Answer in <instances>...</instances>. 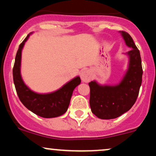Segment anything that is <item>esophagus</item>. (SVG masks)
<instances>
[{"instance_id": "esophagus-1", "label": "esophagus", "mask_w": 156, "mask_h": 156, "mask_svg": "<svg viewBox=\"0 0 156 156\" xmlns=\"http://www.w3.org/2000/svg\"><path fill=\"white\" fill-rule=\"evenodd\" d=\"M80 78L82 81L83 82H89L92 79V73L89 69H84L80 73Z\"/></svg>"}]
</instances>
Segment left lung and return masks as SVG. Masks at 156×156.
<instances>
[{"label":"left lung","instance_id":"1","mask_svg":"<svg viewBox=\"0 0 156 156\" xmlns=\"http://www.w3.org/2000/svg\"><path fill=\"white\" fill-rule=\"evenodd\" d=\"M119 32L125 44L131 48L127 53L129 65L124 78L116 86H101L94 80L89 83L91 110L100 119H115L129 111L136 101L142 80L140 52L129 34Z\"/></svg>","mask_w":156,"mask_h":156}]
</instances>
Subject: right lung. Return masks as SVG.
I'll use <instances>...</instances> for the list:
<instances>
[{"mask_svg":"<svg viewBox=\"0 0 156 156\" xmlns=\"http://www.w3.org/2000/svg\"><path fill=\"white\" fill-rule=\"evenodd\" d=\"M28 37L29 34L20 44L16 54L13 67V80L16 92L23 104L37 115L44 118L59 117L67 112L73 90L80 83V78L78 76L73 78L54 92L38 94L31 91L24 83L20 75L21 53Z\"/></svg>","mask_w":156,"mask_h":156,"instance_id":"right-lung-1","label":"right lung"}]
</instances>
